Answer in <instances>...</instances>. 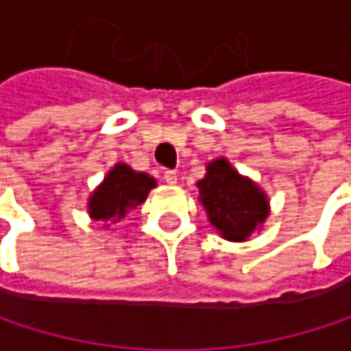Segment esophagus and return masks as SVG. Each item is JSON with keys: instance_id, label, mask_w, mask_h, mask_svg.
<instances>
[{"instance_id": "1", "label": "esophagus", "mask_w": 351, "mask_h": 351, "mask_svg": "<svg viewBox=\"0 0 351 351\" xmlns=\"http://www.w3.org/2000/svg\"><path fill=\"white\" fill-rule=\"evenodd\" d=\"M162 178H165V182H169V184H176V173L175 171H165V175H162Z\"/></svg>"}]
</instances>
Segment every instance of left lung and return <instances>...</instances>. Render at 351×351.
Wrapping results in <instances>:
<instances>
[{
    "label": "left lung",
    "mask_w": 351,
    "mask_h": 351,
    "mask_svg": "<svg viewBox=\"0 0 351 351\" xmlns=\"http://www.w3.org/2000/svg\"><path fill=\"white\" fill-rule=\"evenodd\" d=\"M197 186L209 223L230 242H245L268 217L266 193L226 158L209 162Z\"/></svg>",
    "instance_id": "left-lung-1"
}]
</instances>
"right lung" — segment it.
Returning <instances> with one entry per match:
<instances>
[{
  "label": "right lung",
  "mask_w": 351,
  "mask_h": 351,
  "mask_svg": "<svg viewBox=\"0 0 351 351\" xmlns=\"http://www.w3.org/2000/svg\"><path fill=\"white\" fill-rule=\"evenodd\" d=\"M154 186L156 180L152 176L136 173L128 165L117 162L89 197V215L95 221L117 223L128 215L130 209L142 205Z\"/></svg>",
  "instance_id": "right-lung-1"
}]
</instances>
